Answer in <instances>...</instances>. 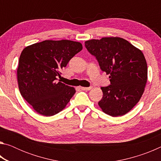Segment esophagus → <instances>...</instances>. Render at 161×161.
I'll return each mask as SVG.
<instances>
[{
    "label": "esophagus",
    "instance_id": "obj_1",
    "mask_svg": "<svg viewBox=\"0 0 161 161\" xmlns=\"http://www.w3.org/2000/svg\"><path fill=\"white\" fill-rule=\"evenodd\" d=\"M80 89H81V90H83V91H89V90H91V89H92V86H89V87L81 86Z\"/></svg>",
    "mask_w": 161,
    "mask_h": 161
}]
</instances>
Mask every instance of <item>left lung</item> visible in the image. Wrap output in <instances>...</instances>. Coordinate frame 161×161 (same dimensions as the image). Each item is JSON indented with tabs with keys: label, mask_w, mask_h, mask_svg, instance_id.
Listing matches in <instances>:
<instances>
[{
	"label": "left lung",
	"mask_w": 161,
	"mask_h": 161,
	"mask_svg": "<svg viewBox=\"0 0 161 161\" xmlns=\"http://www.w3.org/2000/svg\"><path fill=\"white\" fill-rule=\"evenodd\" d=\"M85 47L101 69L110 75L111 84L101 87L103 97L98 104L111 116L127 114L139 102L147 82L148 67L143 53L118 37L87 40Z\"/></svg>",
	"instance_id": "obj_1"
}]
</instances>
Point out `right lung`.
<instances>
[{"instance_id":"right-lung-1","label":"right lung","mask_w":161,"mask_h":161,"mask_svg":"<svg viewBox=\"0 0 161 161\" xmlns=\"http://www.w3.org/2000/svg\"><path fill=\"white\" fill-rule=\"evenodd\" d=\"M82 50L72 40H45L23 49L19 58V90L38 114L55 115L64 109L76 92L74 87L57 81L61 69Z\"/></svg>"}]
</instances>
